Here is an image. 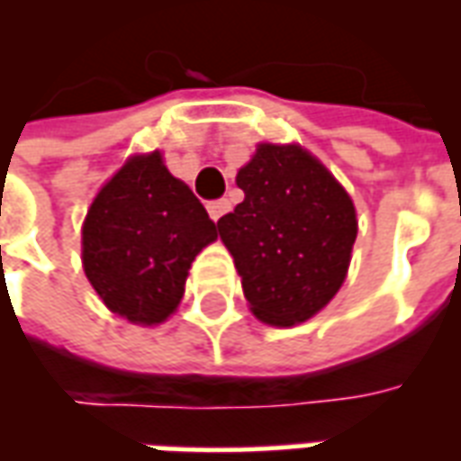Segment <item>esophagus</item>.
Instances as JSON below:
<instances>
[{
    "label": "esophagus",
    "instance_id": "1",
    "mask_svg": "<svg viewBox=\"0 0 461 461\" xmlns=\"http://www.w3.org/2000/svg\"><path fill=\"white\" fill-rule=\"evenodd\" d=\"M230 210V202L227 200H214V202H207V212H210V217L214 221L220 220L221 214H224V212Z\"/></svg>",
    "mask_w": 461,
    "mask_h": 461
}]
</instances>
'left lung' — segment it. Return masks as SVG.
Masks as SVG:
<instances>
[{
    "mask_svg": "<svg viewBox=\"0 0 461 461\" xmlns=\"http://www.w3.org/2000/svg\"><path fill=\"white\" fill-rule=\"evenodd\" d=\"M244 202L217 221L254 316L294 326L329 303L346 279L356 207L299 145L264 142L237 175Z\"/></svg>",
    "mask_w": 461,
    "mask_h": 461,
    "instance_id": "obj_1",
    "label": "left lung"
}]
</instances>
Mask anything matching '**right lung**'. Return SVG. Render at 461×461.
I'll use <instances>...</instances> for the list:
<instances>
[{
	"instance_id": "1",
	"label": "right lung",
	"mask_w": 461,
	"mask_h": 461,
	"mask_svg": "<svg viewBox=\"0 0 461 461\" xmlns=\"http://www.w3.org/2000/svg\"><path fill=\"white\" fill-rule=\"evenodd\" d=\"M217 224L160 152L132 158L98 192L84 221V271L108 309L160 323L177 309L192 261Z\"/></svg>"
}]
</instances>
